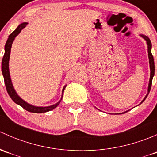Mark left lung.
Wrapping results in <instances>:
<instances>
[{"instance_id": "obj_1", "label": "left lung", "mask_w": 157, "mask_h": 157, "mask_svg": "<svg viewBox=\"0 0 157 157\" xmlns=\"http://www.w3.org/2000/svg\"><path fill=\"white\" fill-rule=\"evenodd\" d=\"M145 40L147 41V45H148V57H149V61H150V83H149V86H148V93L145 98L144 99V100L142 101V102L146 99V98L148 96L149 93L150 91V89H151V86H152V80H153V77L154 75V72H155V67H154V61H153V55L151 53V42H150V39L146 36H143V35H140Z\"/></svg>"}]
</instances>
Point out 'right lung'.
Instances as JSON below:
<instances>
[{"label": "right lung", "mask_w": 157, "mask_h": 157, "mask_svg": "<svg viewBox=\"0 0 157 157\" xmlns=\"http://www.w3.org/2000/svg\"><path fill=\"white\" fill-rule=\"evenodd\" d=\"M26 25H27V23H21V24L19 25L18 27H17V29L14 30L10 36H9V38L8 39H7L5 45V52H4V57H3V59H2L1 70H2V74H3V76H4V83H5L6 89H7V93H8L9 96H10L12 100L15 103L18 104V105H20V106L23 107V109H26V110L28 111V112H34V113H42V112H48V111H51L52 110V109L56 108V107L59 105L61 99L58 102V103L48 107H36V106H33V105H29V104H28L27 102L23 101V99H22L17 94L16 91L14 90L13 86L12 83H11L10 72H9V59H10L11 45H12V43L13 42L16 36L20 33V31H21L22 29H24V28L26 27ZM64 89H65V86L63 88L62 93H64ZM61 99H62V98H61Z\"/></svg>", "instance_id": "add662e5"}]
</instances>
